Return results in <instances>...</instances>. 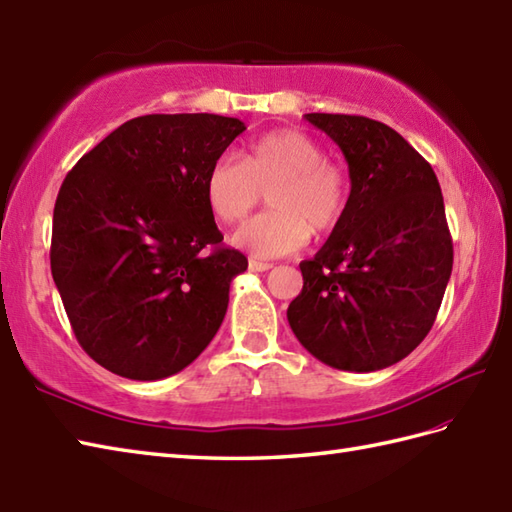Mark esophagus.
Masks as SVG:
<instances>
[{
	"instance_id": "obj_1",
	"label": "esophagus",
	"mask_w": 512,
	"mask_h": 512,
	"mask_svg": "<svg viewBox=\"0 0 512 512\" xmlns=\"http://www.w3.org/2000/svg\"><path fill=\"white\" fill-rule=\"evenodd\" d=\"M271 267V263H265V260H258V258H249V269L252 271H269Z\"/></svg>"
}]
</instances>
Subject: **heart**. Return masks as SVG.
<instances>
[{
  "instance_id": "heart-1",
  "label": "heart",
  "mask_w": 512,
  "mask_h": 512,
  "mask_svg": "<svg viewBox=\"0 0 512 512\" xmlns=\"http://www.w3.org/2000/svg\"><path fill=\"white\" fill-rule=\"evenodd\" d=\"M267 192L271 212L247 221L232 241L256 258L298 252L309 236L333 234L350 206V179L344 166L324 157V146L298 129H278L249 144L245 162L219 155L203 179L210 212L236 223Z\"/></svg>"
}]
</instances>
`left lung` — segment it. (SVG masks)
Segmentation results:
<instances>
[{"label":"left lung","mask_w":512,"mask_h":512,"mask_svg":"<svg viewBox=\"0 0 512 512\" xmlns=\"http://www.w3.org/2000/svg\"><path fill=\"white\" fill-rule=\"evenodd\" d=\"M348 162L350 206L311 260L287 309L300 344L337 370L372 372L405 359L434 326L453 243L434 168L388 124L306 113Z\"/></svg>","instance_id":"left-lung-1"}]
</instances>
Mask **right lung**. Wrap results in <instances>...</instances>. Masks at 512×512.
Returning <instances> with one entry per match:
<instances>
[{
	"instance_id": "right-lung-1",
	"label": "right lung",
	"mask_w": 512,
	"mask_h": 512,
	"mask_svg": "<svg viewBox=\"0 0 512 512\" xmlns=\"http://www.w3.org/2000/svg\"><path fill=\"white\" fill-rule=\"evenodd\" d=\"M243 131L214 113H151L67 173L54 203L52 278L78 344L102 368L164 379L217 335L247 258L221 245L203 179Z\"/></svg>"
}]
</instances>
